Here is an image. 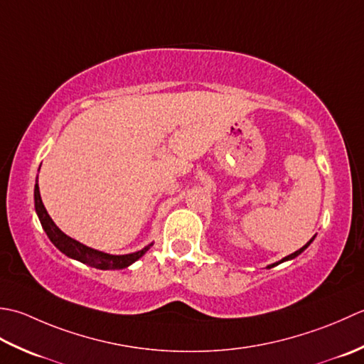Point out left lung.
<instances>
[{
	"mask_svg": "<svg viewBox=\"0 0 364 364\" xmlns=\"http://www.w3.org/2000/svg\"><path fill=\"white\" fill-rule=\"evenodd\" d=\"M316 237V235H314ZM314 237H313V239H311L306 245H305V247H301L300 250H296L295 251V253H292V255H289V256H286V257H283V259H281V261L279 262H275V264H272V265H269V267H267V269H272V267H275V265H278V264H281V262H284V261H291V259H294V257H296V256H299V255H301L303 253V251H305L308 247H309V245H311V242H313L314 240Z\"/></svg>",
	"mask_w": 364,
	"mask_h": 364,
	"instance_id": "left-lung-1",
	"label": "left lung"
}]
</instances>
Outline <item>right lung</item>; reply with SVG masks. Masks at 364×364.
Returning a JSON list of instances; mask_svg holds the SVG:
<instances>
[{"instance_id":"1","label":"right lung","mask_w":364,"mask_h":364,"mask_svg":"<svg viewBox=\"0 0 364 364\" xmlns=\"http://www.w3.org/2000/svg\"><path fill=\"white\" fill-rule=\"evenodd\" d=\"M34 207H36V213L41 220V225L43 228V231L47 232L48 239L55 247L64 253L65 256H69L72 259H77V261L83 262L89 267H94V269L99 270H119V269H127L129 265H132L135 261L143 256L147 250L151 248V245H147L146 248L135 251V253L130 255H108L103 253V251H97L94 248H89L86 245L80 243L78 240H73L72 237L65 235L61 229H59L55 221L50 218V215L47 212L46 207H43L42 198H41V191H39V183L36 181L34 185Z\"/></svg>"}]
</instances>
